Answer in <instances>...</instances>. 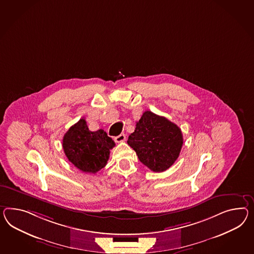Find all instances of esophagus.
I'll return each mask as SVG.
<instances>
[{
    "instance_id": "obj_1",
    "label": "esophagus",
    "mask_w": 254,
    "mask_h": 254,
    "mask_svg": "<svg viewBox=\"0 0 254 254\" xmlns=\"http://www.w3.org/2000/svg\"><path fill=\"white\" fill-rule=\"evenodd\" d=\"M125 139H126L125 134L122 133V134H120V135H118V136L115 137V142H117V143H122V142L125 141Z\"/></svg>"
}]
</instances>
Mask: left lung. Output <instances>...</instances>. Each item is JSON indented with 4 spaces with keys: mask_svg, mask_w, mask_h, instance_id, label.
Returning <instances> with one entry per match:
<instances>
[{
    "mask_svg": "<svg viewBox=\"0 0 254 254\" xmlns=\"http://www.w3.org/2000/svg\"><path fill=\"white\" fill-rule=\"evenodd\" d=\"M128 144L138 158L154 172L169 169L180 156L183 143L182 130L167 118L144 111Z\"/></svg>",
    "mask_w": 254,
    "mask_h": 254,
    "instance_id": "8db88e82",
    "label": "left lung"
}]
</instances>
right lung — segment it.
Instances as JSON below:
<instances>
[{
	"mask_svg": "<svg viewBox=\"0 0 254 254\" xmlns=\"http://www.w3.org/2000/svg\"><path fill=\"white\" fill-rule=\"evenodd\" d=\"M114 141L100 129L91 131L85 119L73 124L63 139V147L69 161L85 173H97L107 165Z\"/></svg>",
	"mask_w": 254,
	"mask_h": 254,
	"instance_id": "right-lung-1",
	"label": "right lung"
}]
</instances>
